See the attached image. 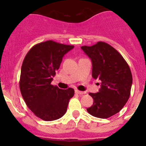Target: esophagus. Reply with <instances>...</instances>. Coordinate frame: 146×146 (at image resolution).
<instances>
[{
	"label": "esophagus",
	"instance_id": "34e87169",
	"mask_svg": "<svg viewBox=\"0 0 146 146\" xmlns=\"http://www.w3.org/2000/svg\"><path fill=\"white\" fill-rule=\"evenodd\" d=\"M75 92H76V94H78V95H83V94L86 93L85 92H82V91H79V90H75Z\"/></svg>",
	"mask_w": 146,
	"mask_h": 146
}]
</instances>
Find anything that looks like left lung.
<instances>
[{
    "label": "left lung",
    "instance_id": "left-lung-1",
    "mask_svg": "<svg viewBox=\"0 0 146 146\" xmlns=\"http://www.w3.org/2000/svg\"><path fill=\"white\" fill-rule=\"evenodd\" d=\"M81 48L92 61V77L101 81L99 92L89 94L94 102L87 111L98 118H109L118 113L130 97L133 81L130 68L118 51L105 42Z\"/></svg>",
    "mask_w": 146,
    "mask_h": 146
}]
</instances>
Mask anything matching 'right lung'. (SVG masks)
Listing matches in <instances>:
<instances>
[{
    "mask_svg": "<svg viewBox=\"0 0 146 146\" xmlns=\"http://www.w3.org/2000/svg\"><path fill=\"white\" fill-rule=\"evenodd\" d=\"M74 46L54 41L37 44L31 48L21 68L20 89L29 110L42 120L61 118L67 111L74 90H62L51 82L64 56Z\"/></svg>",
    "mask_w": 146,
    "mask_h": 146,
    "instance_id": "obj_1",
    "label": "right lung"
}]
</instances>
